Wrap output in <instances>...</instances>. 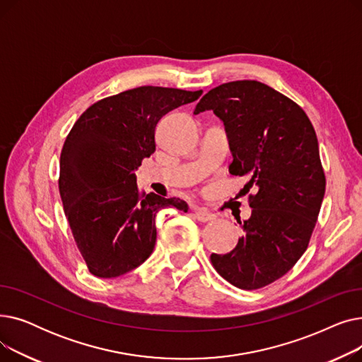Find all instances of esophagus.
<instances>
[{
  "label": "esophagus",
  "mask_w": 362,
  "mask_h": 362,
  "mask_svg": "<svg viewBox=\"0 0 362 362\" xmlns=\"http://www.w3.org/2000/svg\"><path fill=\"white\" fill-rule=\"evenodd\" d=\"M195 217H197L199 221H202V223H205V221H211V220H214V218H216V216H214V214L208 213L206 210H202V208H198V210H195Z\"/></svg>",
  "instance_id": "esophagus-1"
}]
</instances>
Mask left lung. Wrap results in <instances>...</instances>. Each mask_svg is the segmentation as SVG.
Returning a JSON list of instances; mask_svg holds the SVG:
<instances>
[{
  "label": "left lung",
  "mask_w": 362,
  "mask_h": 362,
  "mask_svg": "<svg viewBox=\"0 0 362 362\" xmlns=\"http://www.w3.org/2000/svg\"><path fill=\"white\" fill-rule=\"evenodd\" d=\"M211 110L229 139L233 176L245 186L252 214L243 236L211 262L233 286L254 291L286 274L307 251L326 192L315 130L296 103L257 81H236L208 90L194 114ZM245 189V187H243Z\"/></svg>",
  "instance_id": "1"
}]
</instances>
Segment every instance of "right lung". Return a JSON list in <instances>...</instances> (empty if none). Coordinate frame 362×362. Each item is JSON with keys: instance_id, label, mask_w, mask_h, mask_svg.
Segmentation results:
<instances>
[{"instance_id": "obj_1", "label": "right lung", "mask_w": 362, "mask_h": 362, "mask_svg": "<svg viewBox=\"0 0 362 362\" xmlns=\"http://www.w3.org/2000/svg\"><path fill=\"white\" fill-rule=\"evenodd\" d=\"M202 90L139 86L90 105L66 138L59 189L64 214L89 272L123 276L152 254L156 216L187 204L142 195L135 170L156 151V126L171 110L197 101Z\"/></svg>"}]
</instances>
